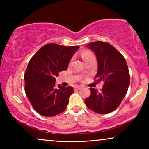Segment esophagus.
I'll use <instances>...</instances> for the list:
<instances>
[{
  "mask_svg": "<svg viewBox=\"0 0 149 149\" xmlns=\"http://www.w3.org/2000/svg\"><path fill=\"white\" fill-rule=\"evenodd\" d=\"M81 88V86H76L74 87V89H75V90H79V89H80Z\"/></svg>",
  "mask_w": 149,
  "mask_h": 149,
  "instance_id": "34e87169",
  "label": "esophagus"
}]
</instances>
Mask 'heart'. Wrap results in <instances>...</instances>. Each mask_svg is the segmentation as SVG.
<instances>
[{
  "instance_id": "1",
  "label": "heart",
  "mask_w": 149,
  "mask_h": 149,
  "mask_svg": "<svg viewBox=\"0 0 149 149\" xmlns=\"http://www.w3.org/2000/svg\"><path fill=\"white\" fill-rule=\"evenodd\" d=\"M92 54L91 52H88V51H83V52L81 53V57H82L83 60L85 61H86L87 59H88L89 57L92 56Z\"/></svg>"
}]
</instances>
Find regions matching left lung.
Instances as JSON below:
<instances>
[{"label": "left lung", "instance_id": "8db88e82", "mask_svg": "<svg viewBox=\"0 0 149 149\" xmlns=\"http://www.w3.org/2000/svg\"><path fill=\"white\" fill-rule=\"evenodd\" d=\"M95 53L97 60L96 82L103 81L100 92L89 88L91 94L85 99L87 107L98 114H108L115 111L127 93L130 74L125 59L110 43L102 41L90 42L88 45Z\"/></svg>", "mask_w": 149, "mask_h": 149}]
</instances>
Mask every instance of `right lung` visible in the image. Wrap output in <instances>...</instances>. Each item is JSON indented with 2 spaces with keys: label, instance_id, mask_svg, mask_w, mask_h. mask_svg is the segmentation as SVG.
I'll return each instance as SVG.
<instances>
[{
  "label": "right lung",
  "instance_id": "1",
  "mask_svg": "<svg viewBox=\"0 0 149 149\" xmlns=\"http://www.w3.org/2000/svg\"><path fill=\"white\" fill-rule=\"evenodd\" d=\"M79 46L49 43L40 49L28 62L24 74L25 92L33 109L45 117H54L66 110L73 87L58 85L56 77L66 70Z\"/></svg>",
  "mask_w": 149,
  "mask_h": 149
}]
</instances>
